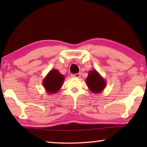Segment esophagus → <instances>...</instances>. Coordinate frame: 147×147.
<instances>
[{"mask_svg":"<svg viewBox=\"0 0 147 147\" xmlns=\"http://www.w3.org/2000/svg\"><path fill=\"white\" fill-rule=\"evenodd\" d=\"M80 76H81V73H78V74H75L72 75V77L74 78H80Z\"/></svg>","mask_w":147,"mask_h":147,"instance_id":"obj_1","label":"esophagus"}]
</instances>
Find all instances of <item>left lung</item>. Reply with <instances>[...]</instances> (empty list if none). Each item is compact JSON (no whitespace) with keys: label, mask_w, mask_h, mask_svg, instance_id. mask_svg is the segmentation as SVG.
I'll use <instances>...</instances> for the list:
<instances>
[{"label":"left lung","mask_w":147,"mask_h":147,"mask_svg":"<svg viewBox=\"0 0 147 147\" xmlns=\"http://www.w3.org/2000/svg\"><path fill=\"white\" fill-rule=\"evenodd\" d=\"M89 89L94 93H100L106 86V82L96 70L90 71L86 79Z\"/></svg>","instance_id":"obj_1"}]
</instances>
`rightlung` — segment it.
Wrapping results in <instances>:
<instances>
[{"instance_id": "obj_1", "label": "right lung", "mask_w": 147, "mask_h": 147, "mask_svg": "<svg viewBox=\"0 0 147 147\" xmlns=\"http://www.w3.org/2000/svg\"><path fill=\"white\" fill-rule=\"evenodd\" d=\"M64 76L57 70L52 69L43 80V86L49 94L56 93L63 85Z\"/></svg>"}]
</instances>
